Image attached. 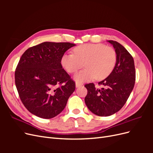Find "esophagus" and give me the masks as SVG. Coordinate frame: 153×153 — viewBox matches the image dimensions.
Listing matches in <instances>:
<instances>
[{
  "mask_svg": "<svg viewBox=\"0 0 153 153\" xmlns=\"http://www.w3.org/2000/svg\"><path fill=\"white\" fill-rule=\"evenodd\" d=\"M82 85H83V84H82V83H79V82H76V83H75L76 87H79L82 86Z\"/></svg>",
  "mask_w": 153,
  "mask_h": 153,
  "instance_id": "obj_1",
  "label": "esophagus"
}]
</instances>
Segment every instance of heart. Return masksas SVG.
<instances>
[{
	"instance_id": "obj_1",
	"label": "heart",
	"mask_w": 153,
	"mask_h": 153,
	"mask_svg": "<svg viewBox=\"0 0 153 153\" xmlns=\"http://www.w3.org/2000/svg\"><path fill=\"white\" fill-rule=\"evenodd\" d=\"M73 53H65L61 64L69 73L76 72L83 65L85 68L74 76L76 82L89 81L94 78L101 80L108 76L117 62V53L110 47L103 44L87 43L73 49Z\"/></svg>"
}]
</instances>
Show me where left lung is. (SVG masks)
Returning a JSON list of instances; mask_svg holds the SVG:
<instances>
[{
	"label": "left lung",
	"instance_id": "8db88e82",
	"mask_svg": "<svg viewBox=\"0 0 153 153\" xmlns=\"http://www.w3.org/2000/svg\"><path fill=\"white\" fill-rule=\"evenodd\" d=\"M117 53V62L110 75L98 83L85 84L87 94L85 102L91 112L98 116H109L116 113L126 103L135 82V69L131 55L117 41H107Z\"/></svg>",
	"mask_w": 153,
	"mask_h": 153
}]
</instances>
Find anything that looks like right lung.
<instances>
[{
  "instance_id": "add662e5",
  "label": "right lung",
  "mask_w": 153,
  "mask_h": 153,
  "mask_svg": "<svg viewBox=\"0 0 153 153\" xmlns=\"http://www.w3.org/2000/svg\"><path fill=\"white\" fill-rule=\"evenodd\" d=\"M75 46L44 42L23 53L15 71V84L22 102L30 113L51 119L65 108L75 82L62 68L61 58Z\"/></svg>"
}]
</instances>
